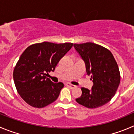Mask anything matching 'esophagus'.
I'll return each instance as SVG.
<instances>
[{
	"instance_id": "obj_1",
	"label": "esophagus",
	"mask_w": 134,
	"mask_h": 134,
	"mask_svg": "<svg viewBox=\"0 0 134 134\" xmlns=\"http://www.w3.org/2000/svg\"><path fill=\"white\" fill-rule=\"evenodd\" d=\"M66 85H67V87H69V88H72V89H73V88H75V86L73 85L70 84V83H69V82H67V83H66Z\"/></svg>"
}]
</instances>
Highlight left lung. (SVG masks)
Segmentation results:
<instances>
[{"label":"left lung","mask_w":134,"mask_h":134,"mask_svg":"<svg viewBox=\"0 0 134 134\" xmlns=\"http://www.w3.org/2000/svg\"><path fill=\"white\" fill-rule=\"evenodd\" d=\"M91 75L93 86L91 90L82 88V95L76 101L88 108H96L108 103L115 95L120 82V74L116 60L109 50L87 43L73 45Z\"/></svg>","instance_id":"1"}]
</instances>
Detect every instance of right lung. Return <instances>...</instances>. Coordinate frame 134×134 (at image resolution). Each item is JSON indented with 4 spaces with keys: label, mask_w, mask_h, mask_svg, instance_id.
<instances>
[{
    "label": "right lung",
    "mask_w": 134,
    "mask_h": 134,
    "mask_svg": "<svg viewBox=\"0 0 134 134\" xmlns=\"http://www.w3.org/2000/svg\"><path fill=\"white\" fill-rule=\"evenodd\" d=\"M72 46V43L44 42L25 49L16 63L13 79L16 90L26 103L43 108L57 100L64 85L54 83L46 76L54 71L59 60Z\"/></svg>",
    "instance_id": "obj_1"
}]
</instances>
